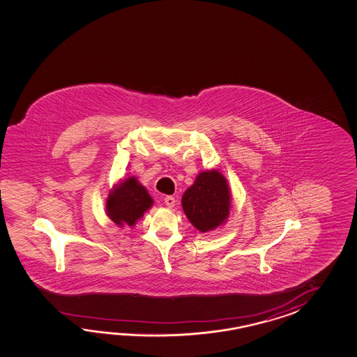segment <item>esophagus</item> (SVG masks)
Masks as SVG:
<instances>
[{"instance_id": "esophagus-1", "label": "esophagus", "mask_w": 357, "mask_h": 357, "mask_svg": "<svg viewBox=\"0 0 357 357\" xmlns=\"http://www.w3.org/2000/svg\"><path fill=\"white\" fill-rule=\"evenodd\" d=\"M165 204L167 205L168 208H174L176 204L175 197H165Z\"/></svg>"}]
</instances>
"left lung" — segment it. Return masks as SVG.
<instances>
[{
    "mask_svg": "<svg viewBox=\"0 0 357 357\" xmlns=\"http://www.w3.org/2000/svg\"><path fill=\"white\" fill-rule=\"evenodd\" d=\"M181 204L197 231L205 234L220 227L231 211V191L226 177L217 169L200 172L183 192Z\"/></svg>",
    "mask_w": 357,
    "mask_h": 357,
    "instance_id": "left-lung-1",
    "label": "left lung"
}]
</instances>
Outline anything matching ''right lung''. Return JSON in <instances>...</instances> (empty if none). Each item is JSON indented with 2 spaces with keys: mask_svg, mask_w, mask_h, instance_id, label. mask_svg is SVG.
<instances>
[{
  "mask_svg": "<svg viewBox=\"0 0 357 357\" xmlns=\"http://www.w3.org/2000/svg\"><path fill=\"white\" fill-rule=\"evenodd\" d=\"M153 199L135 176L114 185L107 197V215L117 226L132 227L151 209Z\"/></svg>",
  "mask_w": 357,
  "mask_h": 357,
  "instance_id": "right-lung-1",
  "label": "right lung"
}]
</instances>
